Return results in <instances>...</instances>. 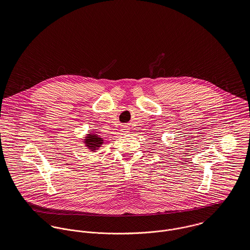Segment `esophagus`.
<instances>
[{"label": "esophagus", "instance_id": "34e87169", "mask_svg": "<svg viewBox=\"0 0 250 250\" xmlns=\"http://www.w3.org/2000/svg\"><path fill=\"white\" fill-rule=\"evenodd\" d=\"M120 131L122 134H128V132H130V128L128 126H122Z\"/></svg>", "mask_w": 250, "mask_h": 250}]
</instances>
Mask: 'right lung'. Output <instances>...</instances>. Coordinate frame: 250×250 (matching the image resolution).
Listing matches in <instances>:
<instances>
[{"mask_svg":"<svg viewBox=\"0 0 250 250\" xmlns=\"http://www.w3.org/2000/svg\"><path fill=\"white\" fill-rule=\"evenodd\" d=\"M83 145L91 152H96L104 143V139L98 134V132L89 131L88 134L83 139Z\"/></svg>","mask_w":250,"mask_h":250,"instance_id":"1","label":"right lung"}]
</instances>
